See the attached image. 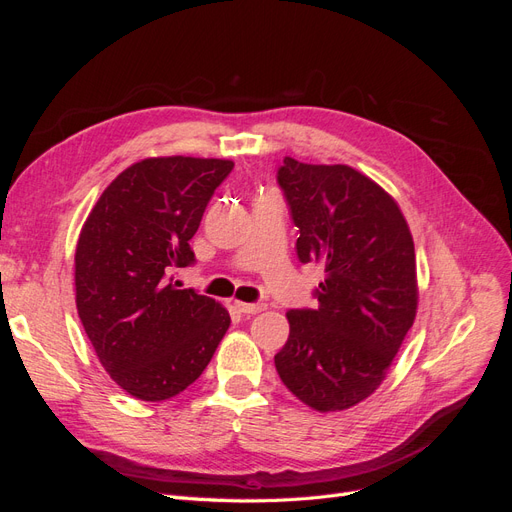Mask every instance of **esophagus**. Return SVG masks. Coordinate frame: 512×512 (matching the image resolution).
Returning a JSON list of instances; mask_svg holds the SVG:
<instances>
[{
    "mask_svg": "<svg viewBox=\"0 0 512 512\" xmlns=\"http://www.w3.org/2000/svg\"><path fill=\"white\" fill-rule=\"evenodd\" d=\"M235 307L239 309L241 314H258L265 309L267 305L265 303H241V301H235Z\"/></svg>",
    "mask_w": 512,
    "mask_h": 512,
    "instance_id": "1",
    "label": "esophagus"
}]
</instances>
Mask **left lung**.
<instances>
[{
  "label": "left lung",
  "mask_w": 512,
  "mask_h": 512,
  "mask_svg": "<svg viewBox=\"0 0 512 512\" xmlns=\"http://www.w3.org/2000/svg\"><path fill=\"white\" fill-rule=\"evenodd\" d=\"M277 183L299 260L324 265L318 305L286 314L277 374L309 408L346 410L378 389L412 327L414 241L395 200L350 166L284 158Z\"/></svg>",
  "instance_id": "left-lung-1"
}]
</instances>
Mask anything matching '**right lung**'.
Returning <instances> with one entry per match:
<instances>
[{
	"mask_svg": "<svg viewBox=\"0 0 512 512\" xmlns=\"http://www.w3.org/2000/svg\"><path fill=\"white\" fill-rule=\"evenodd\" d=\"M230 160L149 158L108 185L74 256L76 309L102 367L143 401L179 395L203 374L230 324L226 309L173 271L196 262L190 239Z\"/></svg>",
	"mask_w": 512,
	"mask_h": 512,
	"instance_id": "obj_1",
	"label": "right lung"
}]
</instances>
